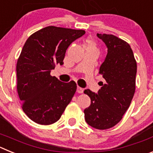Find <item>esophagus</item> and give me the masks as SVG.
I'll return each mask as SVG.
<instances>
[{"mask_svg":"<svg viewBox=\"0 0 153 153\" xmlns=\"http://www.w3.org/2000/svg\"><path fill=\"white\" fill-rule=\"evenodd\" d=\"M76 92L79 93H83V89L81 88V87H79V86H78L77 87V90H76Z\"/></svg>","mask_w":153,"mask_h":153,"instance_id":"obj_1","label":"esophagus"}]
</instances>
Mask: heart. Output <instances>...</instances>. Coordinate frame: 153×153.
<instances>
[{
  "mask_svg": "<svg viewBox=\"0 0 153 153\" xmlns=\"http://www.w3.org/2000/svg\"><path fill=\"white\" fill-rule=\"evenodd\" d=\"M86 49H93L97 50V45L94 40H91V39H88L86 41Z\"/></svg>",
  "mask_w": 153,
  "mask_h": 153,
  "instance_id": "heart-1",
  "label": "heart"
}]
</instances>
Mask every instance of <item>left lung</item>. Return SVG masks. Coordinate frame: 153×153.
I'll list each match as a JSON object with an SVG mask.
<instances>
[{
  "instance_id": "left-lung-1",
  "label": "left lung",
  "mask_w": 153,
  "mask_h": 153,
  "mask_svg": "<svg viewBox=\"0 0 153 153\" xmlns=\"http://www.w3.org/2000/svg\"><path fill=\"white\" fill-rule=\"evenodd\" d=\"M107 47V54L99 74L100 82L98 93L85 90L91 104L84 109L86 122L97 129H107L117 125L129 107L136 90L137 64L129 44L113 34L97 33Z\"/></svg>"
}]
</instances>
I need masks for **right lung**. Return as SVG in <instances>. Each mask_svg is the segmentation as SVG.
<instances>
[{
  "label": "right lung",
  "mask_w": 153,
  "mask_h": 153,
  "mask_svg": "<svg viewBox=\"0 0 153 153\" xmlns=\"http://www.w3.org/2000/svg\"><path fill=\"white\" fill-rule=\"evenodd\" d=\"M85 33L83 30L49 26L31 34L25 42L17 63V89L23 111L33 122L54 123L72 100L76 83H63L51 71L56 64H63L69 46Z\"/></svg>",
  "instance_id": "right-lung-1"
}]
</instances>
